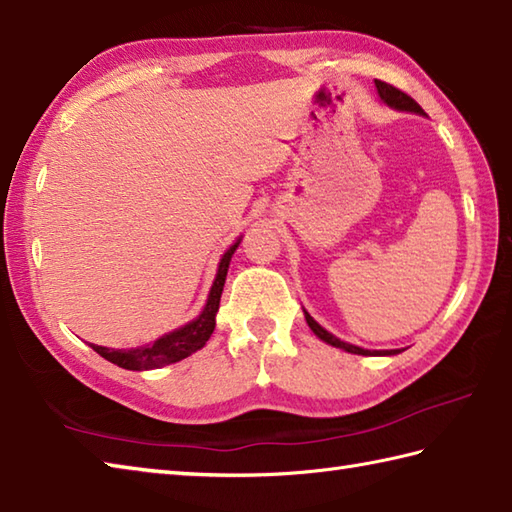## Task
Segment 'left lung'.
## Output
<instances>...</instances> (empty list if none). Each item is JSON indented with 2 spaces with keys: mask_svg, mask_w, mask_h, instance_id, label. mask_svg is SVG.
Masks as SVG:
<instances>
[{
  "mask_svg": "<svg viewBox=\"0 0 512 512\" xmlns=\"http://www.w3.org/2000/svg\"><path fill=\"white\" fill-rule=\"evenodd\" d=\"M375 88H378V95H380V99L384 103H387V106H391L395 110H406V112L424 114V110L420 108V103H417L413 97L406 95L404 90L391 86V83L375 79ZM305 318H307V325L311 327V331H314L320 340H325L327 344H331V347H338V349H344V351H349V353H358V356H373V353L367 351V349H360V347H356V344H347V342L338 340L336 336H331V333L327 329H322L318 322L307 314V311H305ZM393 353H400V349H391V351L384 353V356H393ZM378 356H380V351H378Z\"/></svg>",
  "mask_w": 512,
  "mask_h": 512,
  "instance_id": "obj_1",
  "label": "left lung"
}]
</instances>
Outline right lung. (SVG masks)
<instances>
[{"instance_id":"add662e5","label":"right lung","mask_w":512,"mask_h":512,"mask_svg":"<svg viewBox=\"0 0 512 512\" xmlns=\"http://www.w3.org/2000/svg\"><path fill=\"white\" fill-rule=\"evenodd\" d=\"M238 243L229 247L225 256L221 258V265H218V274L214 278V285L210 291V298H207L203 314L196 320H192L190 325H185L172 333H165L163 338L154 340L152 344H145V347H139V349H108V347H99V344H90V347L95 349L101 358H106L108 362L117 364V367L130 369V371L159 369V367H165V364L179 362L187 356H192L194 351L205 347V342L210 340L216 325L214 318L218 311V302H221L227 267H229V260H232V254L236 252Z\"/></svg>"}]
</instances>
